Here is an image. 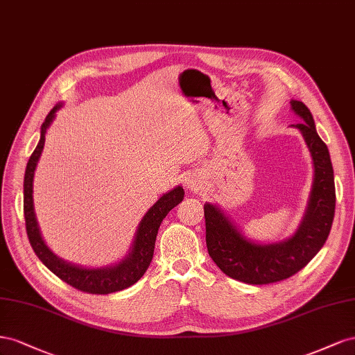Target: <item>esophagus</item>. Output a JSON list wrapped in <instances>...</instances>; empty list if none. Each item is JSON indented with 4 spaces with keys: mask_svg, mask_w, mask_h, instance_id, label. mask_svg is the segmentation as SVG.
Masks as SVG:
<instances>
[{
    "mask_svg": "<svg viewBox=\"0 0 355 355\" xmlns=\"http://www.w3.org/2000/svg\"><path fill=\"white\" fill-rule=\"evenodd\" d=\"M186 183H187V187L189 189H191V190H200L202 187H204V181L200 180V177L199 175H191V177H189L187 180H186Z\"/></svg>",
    "mask_w": 355,
    "mask_h": 355,
    "instance_id": "esophagus-1",
    "label": "esophagus"
}]
</instances>
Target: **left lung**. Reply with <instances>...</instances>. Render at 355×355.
Wrapping results in <instances>:
<instances>
[{"instance_id": "1", "label": "left lung", "mask_w": 355, "mask_h": 355, "mask_svg": "<svg viewBox=\"0 0 355 355\" xmlns=\"http://www.w3.org/2000/svg\"><path fill=\"white\" fill-rule=\"evenodd\" d=\"M290 104L303 119L296 128L306 141L315 169L306 214L296 234L279 244L257 245L242 236L217 207L204 205L209 257L227 277L245 284L278 282L305 268L326 242L335 217V178L327 146L317 134L309 108L300 101Z\"/></svg>"}]
</instances>
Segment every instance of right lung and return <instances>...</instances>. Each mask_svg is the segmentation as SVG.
Returning a JSON list of instances; mask_svg holds the SVG:
<instances>
[{
	"label": "right lung",
	"mask_w": 355,
	"mask_h": 355,
	"mask_svg": "<svg viewBox=\"0 0 355 355\" xmlns=\"http://www.w3.org/2000/svg\"><path fill=\"white\" fill-rule=\"evenodd\" d=\"M60 108V104L56 105L47 114L44 123L42 125V138L35 147L34 153L28 160L25 180H24V214H25V226L29 244H31L37 257L43 261V265L52 270L58 278L62 279L71 287L80 291L90 293V295H108V293L120 291L128 288L144 275L147 268L150 266L151 259L155 252V242L160 223L168 216V212L177 207L184 198L183 187H175L162 196L156 204L151 207L144 218L141 220L139 227L137 230V238L134 241L132 251L129 256L121 260L119 265L104 268V269H85L73 266L69 263L58 259L52 251L47 248L44 241L40 234L37 225V218L34 214V202H33V180L37 162L42 156L44 147V134L49 125L55 119V113Z\"/></svg>",
	"instance_id": "obj_1"
}]
</instances>
